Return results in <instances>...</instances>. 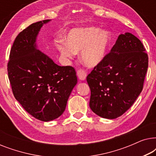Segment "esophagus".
<instances>
[{"label": "esophagus", "mask_w": 156, "mask_h": 156, "mask_svg": "<svg viewBox=\"0 0 156 156\" xmlns=\"http://www.w3.org/2000/svg\"><path fill=\"white\" fill-rule=\"evenodd\" d=\"M77 76L80 80H85L87 77V72L84 69H79L77 71Z\"/></svg>", "instance_id": "1"}]
</instances>
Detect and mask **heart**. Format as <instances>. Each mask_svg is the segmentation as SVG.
<instances>
[{"label":"heart","instance_id":"b5f03b06","mask_svg":"<svg viewBox=\"0 0 156 156\" xmlns=\"http://www.w3.org/2000/svg\"><path fill=\"white\" fill-rule=\"evenodd\" d=\"M65 42L58 44L60 54L67 59H72L81 52L82 62L89 67L99 65L107 55L111 44L108 31L95 27L74 28L68 33Z\"/></svg>","mask_w":156,"mask_h":156}]
</instances>
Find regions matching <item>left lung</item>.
<instances>
[{"label":"left lung","mask_w":156,"mask_h":156,"mask_svg":"<svg viewBox=\"0 0 156 156\" xmlns=\"http://www.w3.org/2000/svg\"><path fill=\"white\" fill-rule=\"evenodd\" d=\"M142 42L130 33L119 35L99 65L87 76L91 90L89 106L104 119L124 114L142 91L148 57Z\"/></svg>","instance_id":"1"}]
</instances>
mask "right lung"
<instances>
[{
	"label": "right lung",
	"instance_id": "1",
	"mask_svg": "<svg viewBox=\"0 0 156 156\" xmlns=\"http://www.w3.org/2000/svg\"><path fill=\"white\" fill-rule=\"evenodd\" d=\"M50 20L33 23L20 32L10 50L8 63V78L16 99L27 113L45 122L63 114L77 83L73 67L57 65L38 50V33Z\"/></svg>",
	"mask_w": 156,
	"mask_h": 156
}]
</instances>
